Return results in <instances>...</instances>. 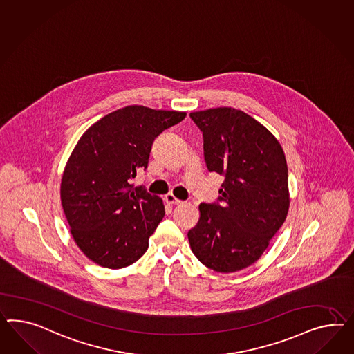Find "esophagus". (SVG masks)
Segmentation results:
<instances>
[{
	"mask_svg": "<svg viewBox=\"0 0 354 354\" xmlns=\"http://www.w3.org/2000/svg\"><path fill=\"white\" fill-rule=\"evenodd\" d=\"M165 202L167 203V205H180L183 203L180 200H178L172 193H167L166 196H165Z\"/></svg>",
	"mask_w": 354,
	"mask_h": 354,
	"instance_id": "1",
	"label": "esophagus"
}]
</instances>
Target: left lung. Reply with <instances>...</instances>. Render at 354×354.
I'll return each instance as SVG.
<instances>
[{
    "instance_id": "left-lung-1",
    "label": "left lung",
    "mask_w": 354,
    "mask_h": 354,
    "mask_svg": "<svg viewBox=\"0 0 354 354\" xmlns=\"http://www.w3.org/2000/svg\"><path fill=\"white\" fill-rule=\"evenodd\" d=\"M203 134L207 170L224 176L218 203H201L188 232L205 267L233 273L250 267L286 220V157L277 138L251 115L230 106L192 112Z\"/></svg>"
}]
</instances>
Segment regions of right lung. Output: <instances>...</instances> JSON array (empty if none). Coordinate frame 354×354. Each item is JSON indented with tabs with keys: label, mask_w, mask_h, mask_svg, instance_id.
<instances>
[{
	"label": "right lung",
	"mask_w": 354,
	"mask_h": 354,
	"mask_svg": "<svg viewBox=\"0 0 354 354\" xmlns=\"http://www.w3.org/2000/svg\"><path fill=\"white\" fill-rule=\"evenodd\" d=\"M185 115L129 105L96 121L77 142L60 200L77 246L97 266L129 267L148 249L165 206L131 180L147 169L154 139Z\"/></svg>",
	"instance_id": "right-lung-1"
}]
</instances>
